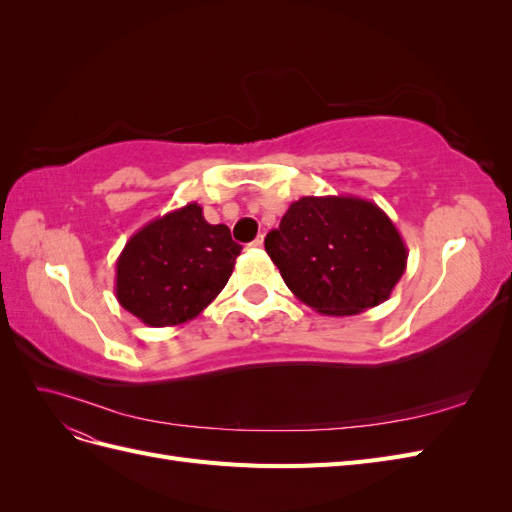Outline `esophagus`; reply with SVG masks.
Masks as SVG:
<instances>
[{
  "label": "esophagus",
  "mask_w": 512,
  "mask_h": 512,
  "mask_svg": "<svg viewBox=\"0 0 512 512\" xmlns=\"http://www.w3.org/2000/svg\"><path fill=\"white\" fill-rule=\"evenodd\" d=\"M250 245H252V247H256V250H260V247H262V245H265V237H262V235H258V237H256V239H254V241H252Z\"/></svg>",
  "instance_id": "34e87169"
}]
</instances>
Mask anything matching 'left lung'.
<instances>
[{"label":"left lung","mask_w":512,"mask_h":512,"mask_svg":"<svg viewBox=\"0 0 512 512\" xmlns=\"http://www.w3.org/2000/svg\"><path fill=\"white\" fill-rule=\"evenodd\" d=\"M265 250L294 297L324 316H354L384 303L408 265L393 220L359 196L294 200Z\"/></svg>","instance_id":"1"}]
</instances>
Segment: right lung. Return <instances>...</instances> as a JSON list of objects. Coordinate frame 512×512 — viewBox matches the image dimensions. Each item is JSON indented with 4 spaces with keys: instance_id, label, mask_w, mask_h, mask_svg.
I'll return each instance as SVG.
<instances>
[{
    "instance_id": "1",
    "label": "right lung",
    "mask_w": 512,
    "mask_h": 512,
    "mask_svg": "<svg viewBox=\"0 0 512 512\" xmlns=\"http://www.w3.org/2000/svg\"><path fill=\"white\" fill-rule=\"evenodd\" d=\"M239 254L228 226L188 203L130 237L115 265L117 301L149 327H177L218 297Z\"/></svg>"
}]
</instances>
